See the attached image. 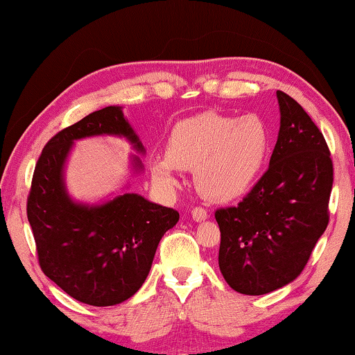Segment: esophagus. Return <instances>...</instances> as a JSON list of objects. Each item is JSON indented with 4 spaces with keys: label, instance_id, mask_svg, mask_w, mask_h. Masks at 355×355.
<instances>
[{
    "label": "esophagus",
    "instance_id": "1",
    "mask_svg": "<svg viewBox=\"0 0 355 355\" xmlns=\"http://www.w3.org/2000/svg\"><path fill=\"white\" fill-rule=\"evenodd\" d=\"M192 218L196 221H203V220H207V218H208V211L202 207H196L192 210Z\"/></svg>",
    "mask_w": 355,
    "mask_h": 355
}]
</instances>
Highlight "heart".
Returning a JSON list of instances; mask_svg holds the SVG:
<instances>
[{"label":"heart","instance_id":"obj_1","mask_svg":"<svg viewBox=\"0 0 355 355\" xmlns=\"http://www.w3.org/2000/svg\"><path fill=\"white\" fill-rule=\"evenodd\" d=\"M268 130L255 116L202 113L174 125L166 157L153 158L155 182L171 189L176 169L193 171L197 191L211 202H232L254 186L268 153Z\"/></svg>","mask_w":355,"mask_h":355}]
</instances>
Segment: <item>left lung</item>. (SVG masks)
<instances>
[{"label": "left lung", "mask_w": 355, "mask_h": 355, "mask_svg": "<svg viewBox=\"0 0 355 355\" xmlns=\"http://www.w3.org/2000/svg\"><path fill=\"white\" fill-rule=\"evenodd\" d=\"M276 96L281 121L268 169L239 205L215 213L221 275L247 295L293 283L329 220L333 162L328 145L297 101L281 90Z\"/></svg>", "instance_id": "obj_1"}]
</instances>
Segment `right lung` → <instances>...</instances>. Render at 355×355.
Masks as SVG:
<instances>
[{
  "label": "right lung",
  "instance_id": "add662e5",
  "mask_svg": "<svg viewBox=\"0 0 355 355\" xmlns=\"http://www.w3.org/2000/svg\"><path fill=\"white\" fill-rule=\"evenodd\" d=\"M95 135L124 137L145 153L121 106L94 111L48 140L33 171L27 218L43 273L72 299L108 307L140 289L179 213L134 192L92 205L72 200L64 181L67 157L76 140ZM130 162L134 174L142 171L137 155Z\"/></svg>",
  "mask_w": 355,
  "mask_h": 355
}]
</instances>
